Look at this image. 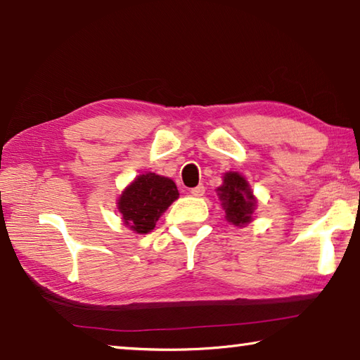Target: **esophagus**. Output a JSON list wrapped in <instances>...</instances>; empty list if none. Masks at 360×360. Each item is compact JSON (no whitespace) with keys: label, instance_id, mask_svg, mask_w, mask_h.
Here are the masks:
<instances>
[{"label":"esophagus","instance_id":"esophagus-1","mask_svg":"<svg viewBox=\"0 0 360 360\" xmlns=\"http://www.w3.org/2000/svg\"><path fill=\"white\" fill-rule=\"evenodd\" d=\"M191 193L193 195V197H202V195L205 193V186L200 184V186H197V187L191 188Z\"/></svg>","mask_w":360,"mask_h":360}]
</instances>
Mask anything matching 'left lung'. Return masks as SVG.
I'll list each match as a JSON object with an SVG mask.
<instances>
[{
  "instance_id": "1",
  "label": "left lung",
  "mask_w": 360,
  "mask_h": 360,
  "mask_svg": "<svg viewBox=\"0 0 360 360\" xmlns=\"http://www.w3.org/2000/svg\"><path fill=\"white\" fill-rule=\"evenodd\" d=\"M216 192L225 210L227 222L233 224L235 227H245L252 222L257 198L245 176L238 172H227L222 178V186H219Z\"/></svg>"
}]
</instances>
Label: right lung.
Here are the masks:
<instances>
[{
  "instance_id": "obj_1",
  "label": "right lung",
  "mask_w": 360,
  "mask_h": 360,
  "mask_svg": "<svg viewBox=\"0 0 360 360\" xmlns=\"http://www.w3.org/2000/svg\"><path fill=\"white\" fill-rule=\"evenodd\" d=\"M179 198L174 181L155 173L136 176L117 200V210L125 227L139 235L149 233L163 212Z\"/></svg>"
}]
</instances>
